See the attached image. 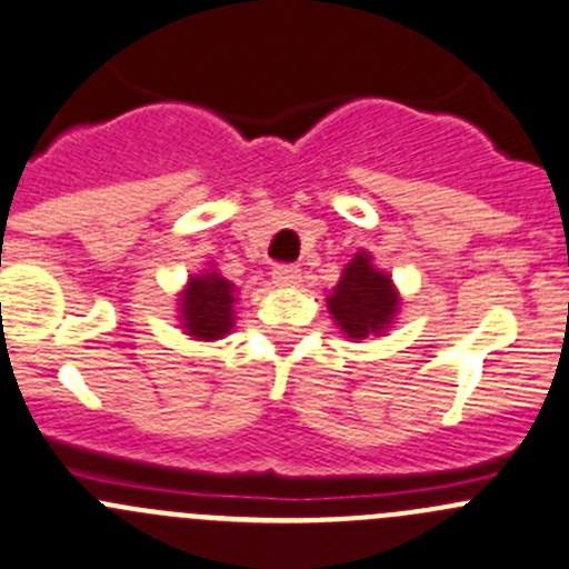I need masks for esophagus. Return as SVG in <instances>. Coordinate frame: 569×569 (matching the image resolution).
Instances as JSON below:
<instances>
[{
    "label": "esophagus",
    "mask_w": 569,
    "mask_h": 569,
    "mask_svg": "<svg viewBox=\"0 0 569 569\" xmlns=\"http://www.w3.org/2000/svg\"><path fill=\"white\" fill-rule=\"evenodd\" d=\"M271 277L279 287H296L301 282V271H298V266H277L271 271Z\"/></svg>",
    "instance_id": "esophagus-1"
}]
</instances>
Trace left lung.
Instances as JSON below:
<instances>
[{"label":"left lung","mask_w":569,"mask_h":569,"mask_svg":"<svg viewBox=\"0 0 569 569\" xmlns=\"http://www.w3.org/2000/svg\"><path fill=\"white\" fill-rule=\"evenodd\" d=\"M326 307L342 335L351 340H365V337L390 329L398 307H401V298H398L392 279L373 268V257L368 251H359L342 268L340 282L326 298Z\"/></svg>","instance_id":"left-lung-1"}]
</instances>
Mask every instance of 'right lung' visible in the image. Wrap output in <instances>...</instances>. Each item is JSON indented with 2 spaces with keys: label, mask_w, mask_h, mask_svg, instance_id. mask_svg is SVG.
I'll return each instance as SVG.
<instances>
[{
  "label": "right lung",
  "mask_w": 569,
  "mask_h": 569,
  "mask_svg": "<svg viewBox=\"0 0 569 569\" xmlns=\"http://www.w3.org/2000/svg\"><path fill=\"white\" fill-rule=\"evenodd\" d=\"M179 320L193 340H221L234 326V284L218 271L190 277L179 292Z\"/></svg>",
  "instance_id": "add662e5"
}]
</instances>
